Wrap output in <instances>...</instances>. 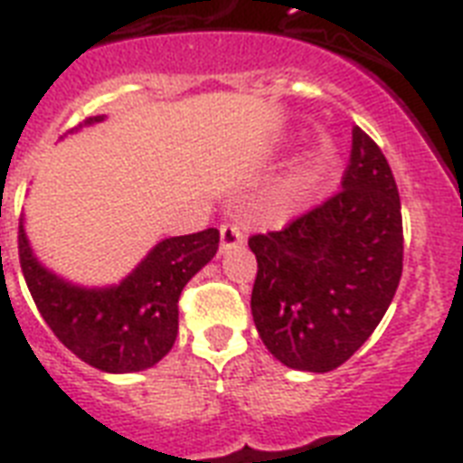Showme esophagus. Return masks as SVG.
<instances>
[{
  "mask_svg": "<svg viewBox=\"0 0 463 463\" xmlns=\"http://www.w3.org/2000/svg\"><path fill=\"white\" fill-rule=\"evenodd\" d=\"M242 242H244V232L240 225H235V223L221 225V244H219L221 254L235 250V247H240Z\"/></svg>",
  "mask_w": 463,
  "mask_h": 463,
  "instance_id": "34e87169",
  "label": "esophagus"
}]
</instances>
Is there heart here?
<instances>
[{
    "label": "heart",
    "mask_w": 463,
    "mask_h": 463,
    "mask_svg": "<svg viewBox=\"0 0 463 463\" xmlns=\"http://www.w3.org/2000/svg\"><path fill=\"white\" fill-rule=\"evenodd\" d=\"M323 171H326V166H323V159L318 154H304L302 159L295 161V166L288 175V183H285L288 193L292 197H304V194L314 193L321 183Z\"/></svg>",
    "instance_id": "obj_1"
}]
</instances>
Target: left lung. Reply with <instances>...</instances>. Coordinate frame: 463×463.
<instances>
[{"label":"left lung","instance_id":"left-lung-1","mask_svg":"<svg viewBox=\"0 0 463 463\" xmlns=\"http://www.w3.org/2000/svg\"><path fill=\"white\" fill-rule=\"evenodd\" d=\"M251 317L295 371L328 373L371 337L402 278V206L388 159L362 128L342 190L285 231L254 235Z\"/></svg>","mask_w":463,"mask_h":463}]
</instances>
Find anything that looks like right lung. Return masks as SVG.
Wrapping results in <instances>:
<instances>
[{"mask_svg": "<svg viewBox=\"0 0 463 463\" xmlns=\"http://www.w3.org/2000/svg\"><path fill=\"white\" fill-rule=\"evenodd\" d=\"M92 116L71 133L97 126ZM219 250V231L206 228L156 242L126 278L111 285H80L37 259L25 223L18 257L28 290L54 335L104 373H135L159 364L178 337V297Z\"/></svg>", "mask_w": 463, "mask_h": 463, "instance_id": "add662e5", "label": "right lung"}]
</instances>
